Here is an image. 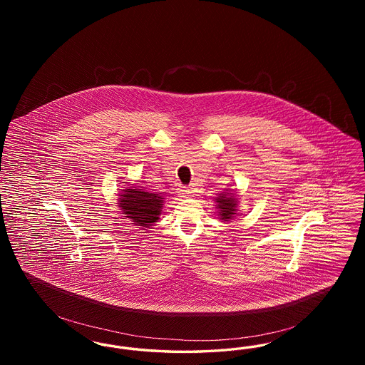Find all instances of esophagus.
<instances>
[{
  "mask_svg": "<svg viewBox=\"0 0 365 365\" xmlns=\"http://www.w3.org/2000/svg\"><path fill=\"white\" fill-rule=\"evenodd\" d=\"M195 191L190 189V187H183V189H180V194L183 195V197H192V195H195Z\"/></svg>",
  "mask_w": 365,
  "mask_h": 365,
  "instance_id": "esophagus-1",
  "label": "esophagus"
}]
</instances>
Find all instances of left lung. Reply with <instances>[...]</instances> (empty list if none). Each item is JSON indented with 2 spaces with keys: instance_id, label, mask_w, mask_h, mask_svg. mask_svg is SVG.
<instances>
[{
  "instance_id": "1",
  "label": "left lung",
  "mask_w": 365,
  "mask_h": 365,
  "mask_svg": "<svg viewBox=\"0 0 365 365\" xmlns=\"http://www.w3.org/2000/svg\"><path fill=\"white\" fill-rule=\"evenodd\" d=\"M228 191V190H226ZM220 192L216 197V208L219 209V215H220V220L223 222H230L231 219H234V216L237 215V205H238V200L235 198V195L232 192Z\"/></svg>"
}]
</instances>
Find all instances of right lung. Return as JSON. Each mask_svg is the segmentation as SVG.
Listing matches in <instances>:
<instances>
[{"mask_svg":"<svg viewBox=\"0 0 365 365\" xmlns=\"http://www.w3.org/2000/svg\"><path fill=\"white\" fill-rule=\"evenodd\" d=\"M119 195L120 198L118 204L123 215H125L124 217H128L131 222H134L133 225L138 226L140 230L150 228L160 219L164 205L161 192H152L130 186Z\"/></svg>","mask_w":365,"mask_h":365,"instance_id":"obj_1","label":"right lung"}]
</instances>
